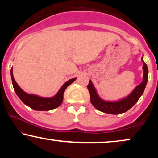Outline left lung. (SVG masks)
<instances>
[{
	"label": "left lung",
	"instance_id": "1",
	"mask_svg": "<svg viewBox=\"0 0 158 158\" xmlns=\"http://www.w3.org/2000/svg\"><path fill=\"white\" fill-rule=\"evenodd\" d=\"M142 60L143 62V81L135 88V90L128 96L120 101L111 102V101H106L102 100L98 96L91 81H90L88 85V90H89L90 102H91L93 106L100 111L110 114H119L124 113L129 109H130L137 102L140 96L143 94L147 83H148V68L147 64L144 63L143 60H142Z\"/></svg>",
	"mask_w": 158,
	"mask_h": 158
}]
</instances>
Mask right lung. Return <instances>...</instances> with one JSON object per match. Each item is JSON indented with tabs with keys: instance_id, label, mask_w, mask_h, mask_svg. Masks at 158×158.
Returning a JSON list of instances; mask_svg holds the SVG:
<instances>
[{
	"instance_id": "1",
	"label": "right lung",
	"mask_w": 158,
	"mask_h": 158,
	"mask_svg": "<svg viewBox=\"0 0 158 158\" xmlns=\"http://www.w3.org/2000/svg\"><path fill=\"white\" fill-rule=\"evenodd\" d=\"M10 75H11L13 86H14V90L17 96L24 104L31 108L32 109L36 110V111H49V110L54 109L60 106L62 101H63V94L64 90L68 88V86L72 84V83L76 80V77H75V78L70 79L68 81H67L62 86V88H60L55 96L52 97V98H43V97L36 96V95L27 94L23 91L19 87L14 78L13 68L10 70Z\"/></svg>"
}]
</instances>
